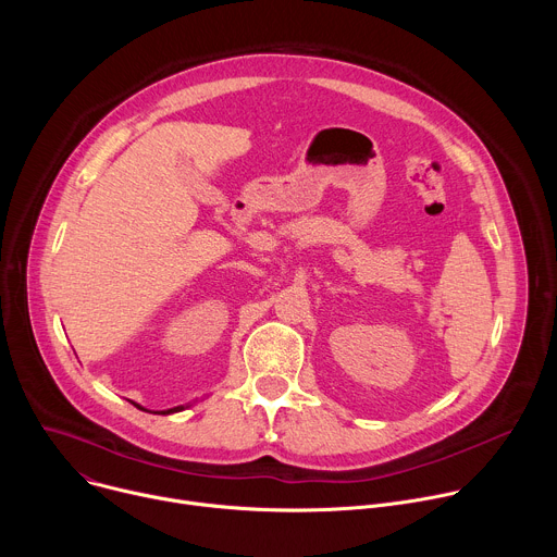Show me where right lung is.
I'll use <instances>...</instances> for the list:
<instances>
[{"label": "right lung", "mask_w": 557, "mask_h": 557, "mask_svg": "<svg viewBox=\"0 0 557 557\" xmlns=\"http://www.w3.org/2000/svg\"><path fill=\"white\" fill-rule=\"evenodd\" d=\"M178 410H183V408H181V406H178V408H172V410H165V412H163V414H170V412H178Z\"/></svg>", "instance_id": "obj_1"}]
</instances>
